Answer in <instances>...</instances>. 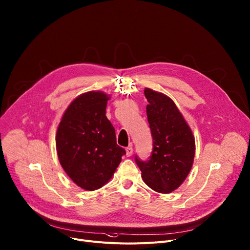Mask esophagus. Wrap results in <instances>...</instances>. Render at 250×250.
Segmentation results:
<instances>
[{"instance_id": "1", "label": "esophagus", "mask_w": 250, "mask_h": 250, "mask_svg": "<svg viewBox=\"0 0 250 250\" xmlns=\"http://www.w3.org/2000/svg\"><path fill=\"white\" fill-rule=\"evenodd\" d=\"M125 151H126V156H130L132 154V151H133V148L132 146H127L125 148Z\"/></svg>"}]
</instances>
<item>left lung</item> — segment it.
Instances as JSON below:
<instances>
[{
  "label": "left lung",
  "instance_id": "1",
  "mask_svg": "<svg viewBox=\"0 0 250 250\" xmlns=\"http://www.w3.org/2000/svg\"><path fill=\"white\" fill-rule=\"evenodd\" d=\"M145 96L148 102L146 115L152 151L148 161L135 156V163L147 187L156 192L169 193L179 188L191 169L194 137L170 98L150 88H145Z\"/></svg>",
  "mask_w": 250,
  "mask_h": 250
}]
</instances>
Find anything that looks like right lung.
Wrapping results in <instances>:
<instances>
[{
  "instance_id": "obj_1",
  "label": "right lung",
  "mask_w": 250,
  "mask_h": 250,
  "mask_svg": "<svg viewBox=\"0 0 250 250\" xmlns=\"http://www.w3.org/2000/svg\"><path fill=\"white\" fill-rule=\"evenodd\" d=\"M108 100L103 92L82 94L67 106L57 130L61 166L78 187L88 191L104 186L125 154L105 116Z\"/></svg>"
}]
</instances>
